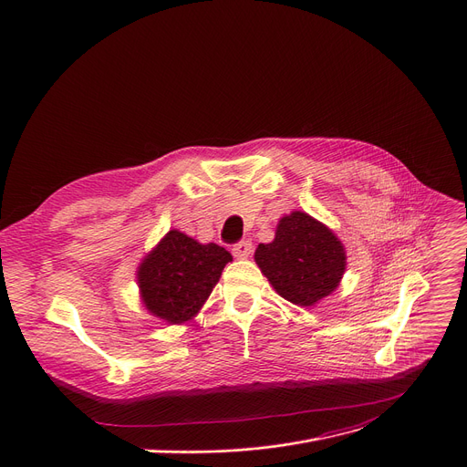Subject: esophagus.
<instances>
[{
  "mask_svg": "<svg viewBox=\"0 0 467 467\" xmlns=\"http://www.w3.org/2000/svg\"><path fill=\"white\" fill-rule=\"evenodd\" d=\"M252 250H254V246H252L250 240H240L233 246V255L238 257V259H244V257H248L252 254Z\"/></svg>",
  "mask_w": 467,
  "mask_h": 467,
  "instance_id": "obj_1",
  "label": "esophagus"
}]
</instances>
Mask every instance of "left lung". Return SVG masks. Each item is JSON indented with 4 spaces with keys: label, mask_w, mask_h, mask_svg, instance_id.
I'll list each match as a JSON object with an SVG mask.
<instances>
[{
    "label": "left lung",
    "mask_w": 467,
    "mask_h": 467,
    "mask_svg": "<svg viewBox=\"0 0 467 467\" xmlns=\"http://www.w3.org/2000/svg\"><path fill=\"white\" fill-rule=\"evenodd\" d=\"M255 261L280 296L299 306L327 297L347 266L340 240L303 212L280 219L276 238L259 244Z\"/></svg>",
    "instance_id": "left-lung-1"
}]
</instances>
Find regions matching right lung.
Listing matches in <instances>:
<instances>
[{
  "mask_svg": "<svg viewBox=\"0 0 467 467\" xmlns=\"http://www.w3.org/2000/svg\"><path fill=\"white\" fill-rule=\"evenodd\" d=\"M229 261L231 254L217 244H199L180 231H170L138 271L143 305L170 324L191 320Z\"/></svg>",
  "mask_w": 467,
  "mask_h": 467,
  "instance_id": "obj_1",
  "label": "right lung"
}]
</instances>
